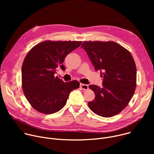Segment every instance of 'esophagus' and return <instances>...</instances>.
Returning a JSON list of instances; mask_svg holds the SVG:
<instances>
[{"instance_id":"obj_1","label":"esophagus","mask_w":154,"mask_h":154,"mask_svg":"<svg viewBox=\"0 0 154 154\" xmlns=\"http://www.w3.org/2000/svg\"><path fill=\"white\" fill-rule=\"evenodd\" d=\"M80 88L82 90H88V88H89L88 85H86V84L80 83Z\"/></svg>"}]
</instances>
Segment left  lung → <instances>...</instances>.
<instances>
[{
    "label": "left lung",
    "mask_w": 154,
    "mask_h": 154,
    "mask_svg": "<svg viewBox=\"0 0 154 154\" xmlns=\"http://www.w3.org/2000/svg\"><path fill=\"white\" fill-rule=\"evenodd\" d=\"M94 69L100 71L102 87L91 85L95 98L88 106L95 114L109 118L119 113L132 97L137 67L130 52L113 41H85L81 45Z\"/></svg>",
    "instance_id": "8db88e82"
}]
</instances>
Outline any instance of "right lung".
Instances as JSON below:
<instances>
[{
    "mask_svg": "<svg viewBox=\"0 0 154 154\" xmlns=\"http://www.w3.org/2000/svg\"><path fill=\"white\" fill-rule=\"evenodd\" d=\"M82 41H45L35 46L27 54L22 66V87L32 106L44 114H52L65 105L69 95L77 89V80L64 82L55 74L65 70L63 63Z\"/></svg>",
    "mask_w": 154,
    "mask_h": 154,
    "instance_id": "right-lung-1",
    "label": "right lung"
}]
</instances>
